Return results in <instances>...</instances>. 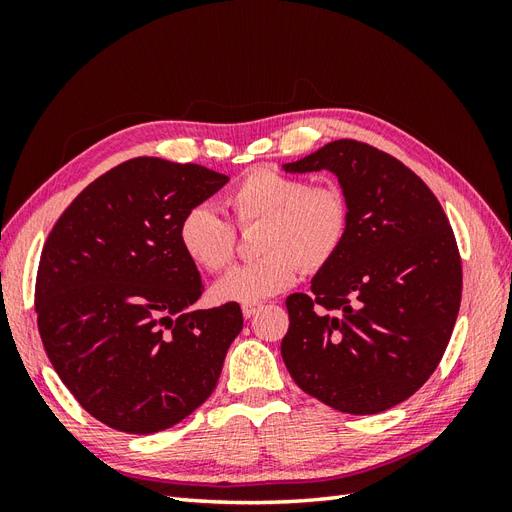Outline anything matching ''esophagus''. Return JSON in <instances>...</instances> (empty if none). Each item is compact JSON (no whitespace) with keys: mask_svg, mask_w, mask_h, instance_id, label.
I'll return each instance as SVG.
<instances>
[{"mask_svg":"<svg viewBox=\"0 0 512 512\" xmlns=\"http://www.w3.org/2000/svg\"><path fill=\"white\" fill-rule=\"evenodd\" d=\"M260 309V305H243V316L245 318H252Z\"/></svg>","mask_w":512,"mask_h":512,"instance_id":"34e87169","label":"esophagus"}]
</instances>
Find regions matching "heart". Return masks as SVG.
I'll return each mask as SVG.
<instances>
[{"label": "heart", "instance_id": "obj_1", "mask_svg": "<svg viewBox=\"0 0 512 512\" xmlns=\"http://www.w3.org/2000/svg\"><path fill=\"white\" fill-rule=\"evenodd\" d=\"M226 203L241 228L262 222L258 252L265 256L230 269L213 286L220 303L256 305L288 290L299 269L318 271L331 262L348 230V205L337 185H307L275 168L247 173ZM179 243L194 265L213 273L235 254L237 232L218 209L200 203L183 213Z\"/></svg>", "mask_w": 512, "mask_h": 512}]
</instances>
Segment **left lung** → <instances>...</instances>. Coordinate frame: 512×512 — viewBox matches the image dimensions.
<instances>
[{
    "instance_id": "obj_1",
    "label": "left lung",
    "mask_w": 512,
    "mask_h": 512,
    "mask_svg": "<svg viewBox=\"0 0 512 512\" xmlns=\"http://www.w3.org/2000/svg\"><path fill=\"white\" fill-rule=\"evenodd\" d=\"M329 170L348 205L342 247L286 299L282 359L301 389L339 412L376 414L438 367L461 303V260L438 198L408 166L359 141H333L282 166Z\"/></svg>"
}]
</instances>
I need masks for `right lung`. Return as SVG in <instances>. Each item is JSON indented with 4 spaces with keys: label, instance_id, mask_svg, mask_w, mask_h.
Wrapping results in <instances>:
<instances>
[{
    "label": "right lung",
    "instance_id": "1",
    "mask_svg": "<svg viewBox=\"0 0 512 512\" xmlns=\"http://www.w3.org/2000/svg\"><path fill=\"white\" fill-rule=\"evenodd\" d=\"M226 183L198 164L134 158L89 183L44 243L36 314L46 356L108 427L168 429L218 384L243 314L237 303L192 309L203 282L179 222Z\"/></svg>",
    "mask_w": 512,
    "mask_h": 512
}]
</instances>
